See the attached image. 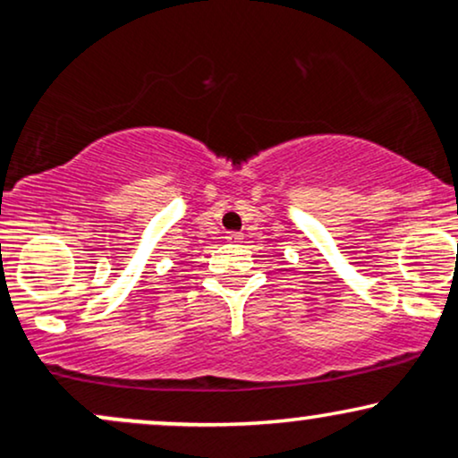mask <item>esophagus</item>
<instances>
[{
	"instance_id": "34e87169",
	"label": "esophagus",
	"mask_w": 458,
	"mask_h": 458,
	"mask_svg": "<svg viewBox=\"0 0 458 458\" xmlns=\"http://www.w3.org/2000/svg\"><path fill=\"white\" fill-rule=\"evenodd\" d=\"M241 239H243V234H241V233H228V234H225V241H228V243H241Z\"/></svg>"
}]
</instances>
